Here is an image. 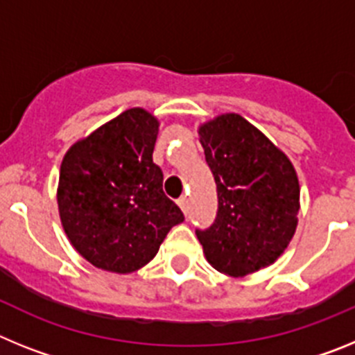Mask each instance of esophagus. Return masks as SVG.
<instances>
[{"instance_id":"34e87169","label":"esophagus","mask_w":355,"mask_h":355,"mask_svg":"<svg viewBox=\"0 0 355 355\" xmlns=\"http://www.w3.org/2000/svg\"><path fill=\"white\" fill-rule=\"evenodd\" d=\"M178 205H180V208L181 209H183V213H184V215H187V213H188V199H187V197H180V200H178Z\"/></svg>"}]
</instances>
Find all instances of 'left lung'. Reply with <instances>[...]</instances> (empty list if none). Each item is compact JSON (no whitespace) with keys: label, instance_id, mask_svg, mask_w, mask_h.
Masks as SVG:
<instances>
[{"label":"left lung","instance_id":"obj_1","mask_svg":"<svg viewBox=\"0 0 355 355\" xmlns=\"http://www.w3.org/2000/svg\"><path fill=\"white\" fill-rule=\"evenodd\" d=\"M199 140L218 196L215 222L196 229L206 259L231 277L272 265L297 229L300 187L293 165L238 114L202 124Z\"/></svg>","mask_w":355,"mask_h":355}]
</instances>
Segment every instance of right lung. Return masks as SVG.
Masks as SVG:
<instances>
[{"instance_id":"right-lung-1","label":"right lung","mask_w":355,"mask_h":355,"mask_svg":"<svg viewBox=\"0 0 355 355\" xmlns=\"http://www.w3.org/2000/svg\"><path fill=\"white\" fill-rule=\"evenodd\" d=\"M158 126L149 112L130 108L65 153L56 193L60 220L72 247L97 268L139 270L184 220L153 162Z\"/></svg>"}]
</instances>
